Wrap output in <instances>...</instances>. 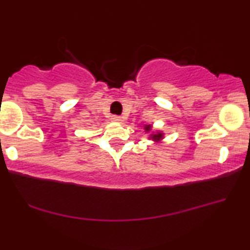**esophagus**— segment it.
I'll list each match as a JSON object with an SVG mask.
<instances>
[{"mask_svg": "<svg viewBox=\"0 0 250 250\" xmlns=\"http://www.w3.org/2000/svg\"><path fill=\"white\" fill-rule=\"evenodd\" d=\"M112 120H113V121H115V122H120V121H122V117L119 116V115H113Z\"/></svg>", "mask_w": 250, "mask_h": 250, "instance_id": "1", "label": "esophagus"}]
</instances>
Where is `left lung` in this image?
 Returning <instances> with one entry per match:
<instances>
[{"instance_id":"8db88e82","label":"left lung","mask_w":250,"mask_h":250,"mask_svg":"<svg viewBox=\"0 0 250 250\" xmlns=\"http://www.w3.org/2000/svg\"><path fill=\"white\" fill-rule=\"evenodd\" d=\"M150 128V125H148V127H146V129H149ZM162 137V135L161 134H157V135H154V136H152V138H154V140H159V138Z\"/></svg>"}]
</instances>
